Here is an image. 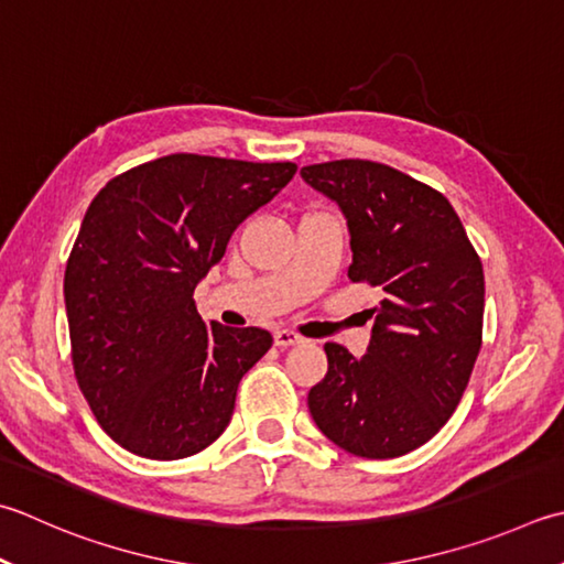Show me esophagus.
Returning <instances> with one entry per match:
<instances>
[{
    "instance_id": "1",
    "label": "esophagus",
    "mask_w": 564,
    "mask_h": 564,
    "mask_svg": "<svg viewBox=\"0 0 564 564\" xmlns=\"http://www.w3.org/2000/svg\"><path fill=\"white\" fill-rule=\"evenodd\" d=\"M273 341H275V347H293V345H301L303 337L297 335L295 329H275Z\"/></svg>"
}]
</instances>
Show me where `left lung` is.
<instances>
[{
    "label": "left lung",
    "instance_id": "obj_1",
    "mask_svg": "<svg viewBox=\"0 0 564 564\" xmlns=\"http://www.w3.org/2000/svg\"><path fill=\"white\" fill-rule=\"evenodd\" d=\"M301 175L347 217L349 281L383 295L367 355L327 341L307 408L351 455L401 457L449 421L467 389L481 349V259L447 197L391 165L341 159Z\"/></svg>",
    "mask_w": 564,
    "mask_h": 564
}]
</instances>
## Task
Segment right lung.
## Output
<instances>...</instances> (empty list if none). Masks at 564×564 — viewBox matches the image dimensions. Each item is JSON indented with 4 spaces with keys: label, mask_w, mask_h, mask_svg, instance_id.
Returning a JSON list of instances; mask_svg holds the SVG:
<instances>
[{
    "label": "right lung",
    "mask_w": 564,
    "mask_h": 564,
    "mask_svg": "<svg viewBox=\"0 0 564 564\" xmlns=\"http://www.w3.org/2000/svg\"><path fill=\"white\" fill-rule=\"evenodd\" d=\"M295 171L171 153L115 175L87 207L63 281L73 371L124 449L183 459L225 433L241 377L273 337L207 325L193 293L231 231Z\"/></svg>",
    "instance_id": "right-lung-1"
}]
</instances>
